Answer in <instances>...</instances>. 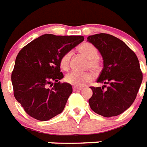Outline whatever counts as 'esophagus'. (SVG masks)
<instances>
[{
	"mask_svg": "<svg viewBox=\"0 0 147 147\" xmlns=\"http://www.w3.org/2000/svg\"><path fill=\"white\" fill-rule=\"evenodd\" d=\"M83 87H77V86H74V87H73V90H74V91L81 90H83Z\"/></svg>",
	"mask_w": 147,
	"mask_h": 147,
	"instance_id": "obj_1",
	"label": "esophagus"
}]
</instances>
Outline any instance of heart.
<instances>
[{"instance_id":"heart-1","label":"heart","mask_w":147,"mask_h":147,"mask_svg":"<svg viewBox=\"0 0 147 147\" xmlns=\"http://www.w3.org/2000/svg\"><path fill=\"white\" fill-rule=\"evenodd\" d=\"M78 51L81 55H83L84 57L87 58L86 67L88 68L92 69L95 72H97L100 70L101 61L98 57V49H96L93 45L89 42L83 43L78 47ZM71 55H72V52L69 51L65 52L61 57L60 66L63 70H66L69 67ZM92 78H93V75L90 71H87V72L71 71L66 75L65 81L70 85L79 87L92 80Z\"/></svg>"}]
</instances>
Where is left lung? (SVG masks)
<instances>
[{"instance_id": "obj_1", "label": "left lung", "mask_w": 147, "mask_h": 147, "mask_svg": "<svg viewBox=\"0 0 147 147\" xmlns=\"http://www.w3.org/2000/svg\"><path fill=\"white\" fill-rule=\"evenodd\" d=\"M87 41L102 56L103 69L97 83L105 84L90 87V108L106 118L119 115L133 104L141 85L143 73L138 58L123 41L109 34L90 36Z\"/></svg>"}]
</instances>
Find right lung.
Returning <instances> with one entry per match:
<instances>
[{"label":"right lung","mask_w":147,"mask_h":147,"mask_svg":"<svg viewBox=\"0 0 147 147\" xmlns=\"http://www.w3.org/2000/svg\"><path fill=\"white\" fill-rule=\"evenodd\" d=\"M84 40L82 36L45 34L21 49L11 74L13 95L24 111L38 121H48L64 110L72 86L61 83L60 59ZM54 86L49 89L48 86Z\"/></svg>","instance_id":"1"}]
</instances>
